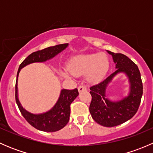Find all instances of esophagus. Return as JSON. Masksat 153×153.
Instances as JSON below:
<instances>
[{
    "label": "esophagus",
    "instance_id": "34e87169",
    "mask_svg": "<svg viewBox=\"0 0 153 153\" xmlns=\"http://www.w3.org/2000/svg\"><path fill=\"white\" fill-rule=\"evenodd\" d=\"M78 92H82V91H86V88L85 86L81 85V86H78Z\"/></svg>",
    "mask_w": 153,
    "mask_h": 153
}]
</instances>
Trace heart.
Instances as JSON below:
<instances>
[{
	"label": "heart",
	"instance_id": "1",
	"mask_svg": "<svg viewBox=\"0 0 153 153\" xmlns=\"http://www.w3.org/2000/svg\"><path fill=\"white\" fill-rule=\"evenodd\" d=\"M72 75H81L87 73L90 82H97L104 78L109 69V60L105 53H92L75 56L67 65ZM63 75L69 77V74L62 72Z\"/></svg>",
	"mask_w": 153,
	"mask_h": 153
}]
</instances>
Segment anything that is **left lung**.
Wrapping results in <instances>:
<instances>
[{
	"label": "left lung",
	"instance_id": "1",
	"mask_svg": "<svg viewBox=\"0 0 153 153\" xmlns=\"http://www.w3.org/2000/svg\"><path fill=\"white\" fill-rule=\"evenodd\" d=\"M112 56L116 70L101 82L90 86L92 101L89 112L95 122L101 126L112 127L132 118L138 111L143 94V84L138 66L121 53L107 51ZM121 72L126 74L130 82L129 95L118 102H111L105 96L108 83Z\"/></svg>",
	"mask_w": 153,
	"mask_h": 153
}]
</instances>
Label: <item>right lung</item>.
Instances as JSON below:
<instances>
[{
  "mask_svg": "<svg viewBox=\"0 0 153 153\" xmlns=\"http://www.w3.org/2000/svg\"><path fill=\"white\" fill-rule=\"evenodd\" d=\"M68 47V44H58L42 50L32 52L20 65L17 73L15 84V101L21 114L27 122L35 128L44 132H56L60 130L69 122L70 115V104L78 95V89H62L55 106L48 112L41 114H32L23 108L18 97V78L21 69L28 64L35 62H44L54 58Z\"/></svg>",
  "mask_w": 153,
  "mask_h": 153,
  "instance_id": "obj_1",
  "label": "right lung"
}]
</instances>
